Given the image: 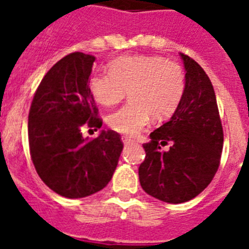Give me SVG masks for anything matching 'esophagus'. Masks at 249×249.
<instances>
[{
  "mask_svg": "<svg viewBox=\"0 0 249 249\" xmlns=\"http://www.w3.org/2000/svg\"><path fill=\"white\" fill-rule=\"evenodd\" d=\"M122 141H123V143H124V144H129V143H133V142H135V141L132 140L131 137H128V136H123Z\"/></svg>",
  "mask_w": 249,
  "mask_h": 249,
  "instance_id": "esophagus-1",
  "label": "esophagus"
}]
</instances>
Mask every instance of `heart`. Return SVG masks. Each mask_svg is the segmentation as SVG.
I'll return each mask as SVG.
<instances>
[{"label": "heart", "mask_w": 249, "mask_h": 249, "mask_svg": "<svg viewBox=\"0 0 249 249\" xmlns=\"http://www.w3.org/2000/svg\"><path fill=\"white\" fill-rule=\"evenodd\" d=\"M109 71L94 73L89 89L105 107L120 103L128 91L129 102L107 118L108 126L123 135H138L151 116L156 121L168 118L183 98L186 73L175 61L160 56L118 57Z\"/></svg>", "instance_id": "b5f03b06"}]
</instances>
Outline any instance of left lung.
Returning a JSON list of instances; mask_svg holds the SVG:
<instances>
[{
  "instance_id": "obj_1",
  "label": "left lung",
  "mask_w": 249,
  "mask_h": 249,
  "mask_svg": "<svg viewBox=\"0 0 249 249\" xmlns=\"http://www.w3.org/2000/svg\"><path fill=\"white\" fill-rule=\"evenodd\" d=\"M181 54L186 89L168 122L155 129L143 144L146 157L138 168L141 186L149 196L183 203L198 196L219 167L223 128L210 77L195 59ZM171 144L168 151L162 146Z\"/></svg>"
}]
</instances>
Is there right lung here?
<instances>
[{
  "label": "right lung",
  "mask_w": 249,
  "mask_h": 249,
  "mask_svg": "<svg viewBox=\"0 0 249 249\" xmlns=\"http://www.w3.org/2000/svg\"><path fill=\"white\" fill-rule=\"evenodd\" d=\"M94 57L73 52L45 74L28 113V143L43 183L66 198H82L111 181L123 149L117 132L82 137L81 127L101 128L102 120L89 89Z\"/></svg>",
  "instance_id": "1"
}]
</instances>
